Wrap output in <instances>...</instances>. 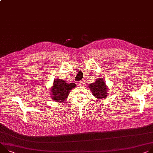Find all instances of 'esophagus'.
<instances>
[{
  "label": "esophagus",
  "mask_w": 153,
  "mask_h": 153,
  "mask_svg": "<svg viewBox=\"0 0 153 153\" xmlns=\"http://www.w3.org/2000/svg\"><path fill=\"white\" fill-rule=\"evenodd\" d=\"M85 85V81H81L78 83L79 86H82V85Z\"/></svg>",
  "instance_id": "1"
}]
</instances>
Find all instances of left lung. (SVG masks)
I'll list each match as a JSON object with an SVG mask.
<instances>
[{
  "label": "left lung",
  "instance_id": "left-lung-1",
  "mask_svg": "<svg viewBox=\"0 0 153 153\" xmlns=\"http://www.w3.org/2000/svg\"><path fill=\"white\" fill-rule=\"evenodd\" d=\"M92 94L98 99H104L108 94V88L103 78H98L89 86Z\"/></svg>",
  "mask_w": 153,
  "mask_h": 153
}]
</instances>
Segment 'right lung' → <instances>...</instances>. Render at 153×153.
I'll return each instance as SVG.
<instances>
[{
	"label": "right lung",
	"instance_id": "right-lung-1",
	"mask_svg": "<svg viewBox=\"0 0 153 153\" xmlns=\"http://www.w3.org/2000/svg\"><path fill=\"white\" fill-rule=\"evenodd\" d=\"M76 87L74 83H67L61 79H54L53 85L50 88V95L54 101L57 102H64L70 92Z\"/></svg>",
	"mask_w": 153,
	"mask_h": 153
}]
</instances>
